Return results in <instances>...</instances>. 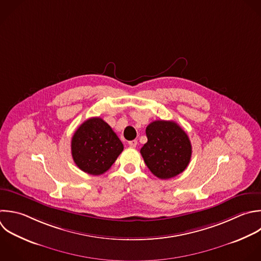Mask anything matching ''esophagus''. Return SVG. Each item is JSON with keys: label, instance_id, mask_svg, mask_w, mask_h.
Returning <instances> with one entry per match:
<instances>
[{"label": "esophagus", "instance_id": "34e87169", "mask_svg": "<svg viewBox=\"0 0 261 261\" xmlns=\"http://www.w3.org/2000/svg\"><path fill=\"white\" fill-rule=\"evenodd\" d=\"M137 144H138V141H137V140H133V141H129V142H128V145H129L130 147H133V148H135V147L137 146Z\"/></svg>", "mask_w": 261, "mask_h": 261}]
</instances>
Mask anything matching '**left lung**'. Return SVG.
Segmentation results:
<instances>
[{
	"label": "left lung",
	"instance_id": "1",
	"mask_svg": "<svg viewBox=\"0 0 261 261\" xmlns=\"http://www.w3.org/2000/svg\"><path fill=\"white\" fill-rule=\"evenodd\" d=\"M148 142L141 154L151 172L167 179L181 173L190 163L192 146L188 135L174 121L155 120L146 127Z\"/></svg>",
	"mask_w": 261,
	"mask_h": 261
}]
</instances>
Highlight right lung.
<instances>
[{
  "instance_id": "1",
  "label": "right lung",
  "mask_w": 261,
  "mask_h": 261,
  "mask_svg": "<svg viewBox=\"0 0 261 261\" xmlns=\"http://www.w3.org/2000/svg\"><path fill=\"white\" fill-rule=\"evenodd\" d=\"M122 151L121 141L100 117L86 120L71 140L73 161L80 169L93 175L106 172Z\"/></svg>"
}]
</instances>
